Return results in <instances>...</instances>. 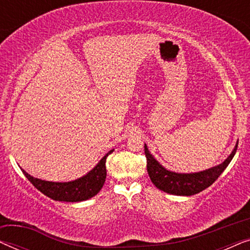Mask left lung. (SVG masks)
<instances>
[{"label": "left lung", "mask_w": 250, "mask_h": 250, "mask_svg": "<svg viewBox=\"0 0 250 250\" xmlns=\"http://www.w3.org/2000/svg\"><path fill=\"white\" fill-rule=\"evenodd\" d=\"M238 143L230 156L224 160L221 165L213 168H209L204 172L193 173V174H179L169 172L159 165L158 162L150 155L148 148L145 145V153L146 157V169L150 176L151 182L158 188L159 190L166 193L175 194V196H192V194L199 193L201 191L210 187L218 176L223 173L233 158L237 151Z\"/></svg>", "instance_id": "left-lung-1"}]
</instances>
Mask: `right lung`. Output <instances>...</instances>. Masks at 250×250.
<instances>
[{
	"label": "right lung",
	"mask_w": 250,
	"mask_h": 250,
	"mask_svg": "<svg viewBox=\"0 0 250 250\" xmlns=\"http://www.w3.org/2000/svg\"><path fill=\"white\" fill-rule=\"evenodd\" d=\"M114 150H110L100 163L92 169L86 175L81 177L73 182L67 183H58V182H49V181H42L39 179H34L28 173L22 169V173L28 179L30 183L41 191L46 197L58 201H67V203H77V201L87 200L94 197L101 188L104 187L105 176H107V169H105V160L107 157Z\"/></svg>",
	"instance_id": "1"
}]
</instances>
